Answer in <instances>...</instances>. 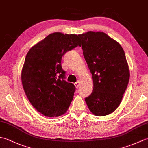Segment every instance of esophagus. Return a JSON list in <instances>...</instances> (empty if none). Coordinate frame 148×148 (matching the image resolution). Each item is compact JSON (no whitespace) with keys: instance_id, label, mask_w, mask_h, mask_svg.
Returning a JSON list of instances; mask_svg holds the SVG:
<instances>
[{"instance_id":"obj_1","label":"esophagus","mask_w":148,"mask_h":148,"mask_svg":"<svg viewBox=\"0 0 148 148\" xmlns=\"http://www.w3.org/2000/svg\"><path fill=\"white\" fill-rule=\"evenodd\" d=\"M79 84H80V81H77V82L74 83V85H75V86H76V88H78V87H79Z\"/></svg>"}]
</instances>
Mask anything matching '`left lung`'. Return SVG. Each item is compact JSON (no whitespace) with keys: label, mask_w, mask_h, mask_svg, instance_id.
I'll return each mask as SVG.
<instances>
[{"label":"left lung","mask_w":148,"mask_h":148,"mask_svg":"<svg viewBox=\"0 0 148 148\" xmlns=\"http://www.w3.org/2000/svg\"><path fill=\"white\" fill-rule=\"evenodd\" d=\"M79 37L93 83V92L85 98L86 104L95 116L108 115L120 104L130 79L124 50L102 32L89 31Z\"/></svg>","instance_id":"left-lung-1"}]
</instances>
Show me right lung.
Wrapping results in <instances>:
<instances>
[{
  "label": "right lung",
  "mask_w": 148,
  "mask_h": 148,
  "mask_svg": "<svg viewBox=\"0 0 148 148\" xmlns=\"http://www.w3.org/2000/svg\"><path fill=\"white\" fill-rule=\"evenodd\" d=\"M81 46L79 35L55 32L30 48L21 71V83L31 104L47 117L66 112L76 88L64 80L61 65L66 52Z\"/></svg>",
  "instance_id": "add662e5"
}]
</instances>
